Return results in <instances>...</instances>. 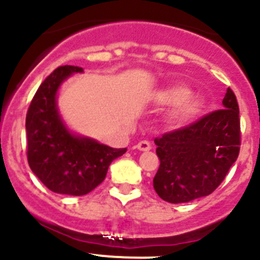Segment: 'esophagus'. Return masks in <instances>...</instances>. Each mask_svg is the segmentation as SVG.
Here are the masks:
<instances>
[{
    "mask_svg": "<svg viewBox=\"0 0 260 260\" xmlns=\"http://www.w3.org/2000/svg\"><path fill=\"white\" fill-rule=\"evenodd\" d=\"M137 147L140 151H148V149H151V143L148 142V141H141V142L137 143Z\"/></svg>",
    "mask_w": 260,
    "mask_h": 260,
    "instance_id": "34e87169",
    "label": "esophagus"
}]
</instances>
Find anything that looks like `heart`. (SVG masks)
<instances>
[{
	"label": "heart",
	"mask_w": 260,
	"mask_h": 260,
	"mask_svg": "<svg viewBox=\"0 0 260 260\" xmlns=\"http://www.w3.org/2000/svg\"><path fill=\"white\" fill-rule=\"evenodd\" d=\"M191 91L188 90L186 86H172V88L167 89V90L162 91L159 94V98L162 102L167 104H180L183 103L185 101H187L188 96H190ZM200 109V102L192 99V101H187L182 107V111L186 114H193Z\"/></svg>",
	"instance_id": "b5f03b06"
}]
</instances>
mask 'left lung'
Returning <instances> with one entry per match:
<instances>
[{
	"mask_svg": "<svg viewBox=\"0 0 260 260\" xmlns=\"http://www.w3.org/2000/svg\"><path fill=\"white\" fill-rule=\"evenodd\" d=\"M239 106L228 88L222 109L154 138L159 167L153 187L162 200L188 203L210 195L239 156Z\"/></svg>",
	"mask_w": 260,
	"mask_h": 260,
	"instance_id": "left-lung-1",
	"label": "left lung"
}]
</instances>
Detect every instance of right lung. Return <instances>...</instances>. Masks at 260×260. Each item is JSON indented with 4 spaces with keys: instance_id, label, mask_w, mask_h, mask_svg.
Wrapping results in <instances>:
<instances>
[{
    "instance_id": "add662e5",
    "label": "right lung",
    "mask_w": 260,
    "mask_h": 260,
    "mask_svg": "<svg viewBox=\"0 0 260 260\" xmlns=\"http://www.w3.org/2000/svg\"><path fill=\"white\" fill-rule=\"evenodd\" d=\"M79 67H59L39 86L26 114L28 166L56 193L86 195L106 179L109 165L127 148H112L72 135L56 108L60 84Z\"/></svg>"
}]
</instances>
